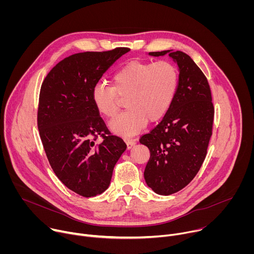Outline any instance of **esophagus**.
I'll use <instances>...</instances> for the list:
<instances>
[{"mask_svg":"<svg viewBox=\"0 0 254 254\" xmlns=\"http://www.w3.org/2000/svg\"><path fill=\"white\" fill-rule=\"evenodd\" d=\"M126 143H127V149L129 150V149H131L134 144L136 143V139H134V138H127L126 139Z\"/></svg>","mask_w":254,"mask_h":254,"instance_id":"34e87169","label":"esophagus"}]
</instances>
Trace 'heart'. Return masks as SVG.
Masks as SVG:
<instances>
[{
	"mask_svg": "<svg viewBox=\"0 0 254 254\" xmlns=\"http://www.w3.org/2000/svg\"><path fill=\"white\" fill-rule=\"evenodd\" d=\"M178 86V70L168 61L133 60L117 70L113 85L96 83L91 97L97 112L107 119L119 112L126 99L127 110L112 121L113 131L132 135L146 127L148 122L161 120L169 111Z\"/></svg>",
	"mask_w": 254,
	"mask_h": 254,
	"instance_id": "heart-1",
	"label": "heart"
}]
</instances>
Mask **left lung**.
Returning a JSON list of instances; mask_svg holds the SVG:
<instances>
[{"mask_svg":"<svg viewBox=\"0 0 254 254\" xmlns=\"http://www.w3.org/2000/svg\"><path fill=\"white\" fill-rule=\"evenodd\" d=\"M170 52L179 66V84L169 111L161 123L139 142L150 150L144 180L157 194L171 195L185 188L199 172L205 157L214 121L211 89L202 70L182 51Z\"/></svg>","mask_w":254,"mask_h":254,"instance_id":"1","label":"left lung"}]
</instances>
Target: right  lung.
Returning <instances> with one entry per match:
<instances>
[{
    "label": "right lung",
    "mask_w": 254,
    "mask_h": 254,
    "mask_svg": "<svg viewBox=\"0 0 254 254\" xmlns=\"http://www.w3.org/2000/svg\"><path fill=\"white\" fill-rule=\"evenodd\" d=\"M127 47L87 51L58 62L44 78L37 126L49 164L71 191L89 198L110 186L114 168L127 144L107 129L91 92L104 72ZM100 143H95L98 137Z\"/></svg>",
    "instance_id": "add662e5"
}]
</instances>
